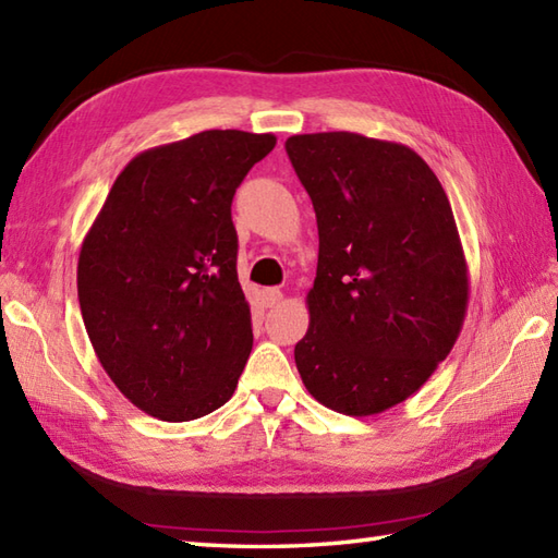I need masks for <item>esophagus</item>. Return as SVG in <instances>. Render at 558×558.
<instances>
[{
  "label": "esophagus",
  "instance_id": "34e87169",
  "mask_svg": "<svg viewBox=\"0 0 558 558\" xmlns=\"http://www.w3.org/2000/svg\"><path fill=\"white\" fill-rule=\"evenodd\" d=\"M282 302V292L278 290V288H268V290H264V304L266 306H278Z\"/></svg>",
  "mask_w": 558,
  "mask_h": 558
}]
</instances>
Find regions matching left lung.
I'll return each mask as SVG.
<instances>
[{"mask_svg":"<svg viewBox=\"0 0 558 558\" xmlns=\"http://www.w3.org/2000/svg\"><path fill=\"white\" fill-rule=\"evenodd\" d=\"M286 150L318 225L310 330L294 362L322 405L378 414L417 393L465 322L453 210L429 165L393 141L298 134Z\"/></svg>","mask_w":558,"mask_h":558,"instance_id":"1","label":"left lung"}]
</instances>
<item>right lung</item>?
Instances as JSON below:
<instances>
[{"mask_svg": "<svg viewBox=\"0 0 558 558\" xmlns=\"http://www.w3.org/2000/svg\"><path fill=\"white\" fill-rule=\"evenodd\" d=\"M272 134L210 129L117 177L78 254V304L112 384L162 422L225 405L252 352L232 198Z\"/></svg>", "mask_w": 558, "mask_h": 558, "instance_id": "1", "label": "right lung"}]
</instances>
